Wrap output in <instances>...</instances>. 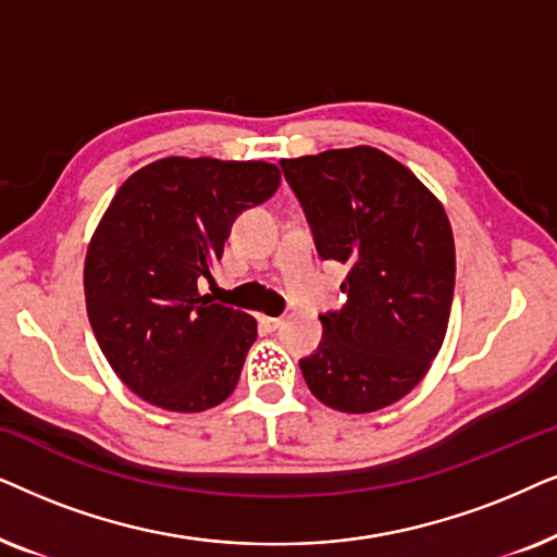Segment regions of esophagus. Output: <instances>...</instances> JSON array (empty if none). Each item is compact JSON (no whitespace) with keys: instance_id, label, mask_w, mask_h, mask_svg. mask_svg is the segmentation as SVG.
Masks as SVG:
<instances>
[{"instance_id":"1","label":"esophagus","mask_w":557,"mask_h":557,"mask_svg":"<svg viewBox=\"0 0 557 557\" xmlns=\"http://www.w3.org/2000/svg\"><path fill=\"white\" fill-rule=\"evenodd\" d=\"M259 325H262L264 331H277L280 325H283V318H270V315H259Z\"/></svg>"}]
</instances>
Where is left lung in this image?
Listing matches in <instances>:
<instances>
[{
  "label": "left lung",
  "mask_w": 557,
  "mask_h": 557,
  "mask_svg": "<svg viewBox=\"0 0 557 557\" xmlns=\"http://www.w3.org/2000/svg\"><path fill=\"white\" fill-rule=\"evenodd\" d=\"M318 255L348 267L344 308L300 372L323 405L374 412L405 397L446 338L456 285L454 232L438 198L374 147L280 160Z\"/></svg>",
  "instance_id": "8db88e82"
}]
</instances>
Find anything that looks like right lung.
<instances>
[{
  "label": "right lung",
  "instance_id": "add662e5",
  "mask_svg": "<svg viewBox=\"0 0 557 557\" xmlns=\"http://www.w3.org/2000/svg\"><path fill=\"white\" fill-rule=\"evenodd\" d=\"M270 162L165 158L116 190L86 255L94 336L119 380L170 412H203L232 395L257 338L244 310L198 293L242 211L270 201Z\"/></svg>",
  "mask_w": 557,
  "mask_h": 557
}]
</instances>
